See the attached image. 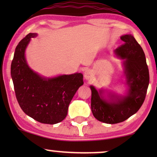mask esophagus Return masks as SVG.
<instances>
[{
	"instance_id": "34e87169",
	"label": "esophagus",
	"mask_w": 157,
	"mask_h": 157,
	"mask_svg": "<svg viewBox=\"0 0 157 157\" xmlns=\"http://www.w3.org/2000/svg\"><path fill=\"white\" fill-rule=\"evenodd\" d=\"M83 75H84V78L86 80H90V79H91L92 77H93V74H92V72L90 70L85 71Z\"/></svg>"
}]
</instances>
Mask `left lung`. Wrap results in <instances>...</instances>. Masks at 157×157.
<instances>
[{
    "instance_id": "left-lung-1",
    "label": "left lung",
    "mask_w": 157,
    "mask_h": 157,
    "mask_svg": "<svg viewBox=\"0 0 157 157\" xmlns=\"http://www.w3.org/2000/svg\"><path fill=\"white\" fill-rule=\"evenodd\" d=\"M121 39L124 44L116 49L114 53L123 60L126 94L106 93L104 89L97 90L90 86L92 113L96 119L106 124L120 123L136 113L144 101L149 83V68L142 48L131 34L121 36Z\"/></svg>"
}]
</instances>
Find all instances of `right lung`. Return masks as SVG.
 <instances>
[{"label":"right lung","instance_id":"add662e5","mask_svg":"<svg viewBox=\"0 0 157 157\" xmlns=\"http://www.w3.org/2000/svg\"><path fill=\"white\" fill-rule=\"evenodd\" d=\"M37 36L30 33L18 43L10 74L17 101L23 112L42 124H55L66 118L71 101L83 84V74L46 78L33 71L28 65L25 52L31 38Z\"/></svg>","mask_w":157,"mask_h":157}]
</instances>
